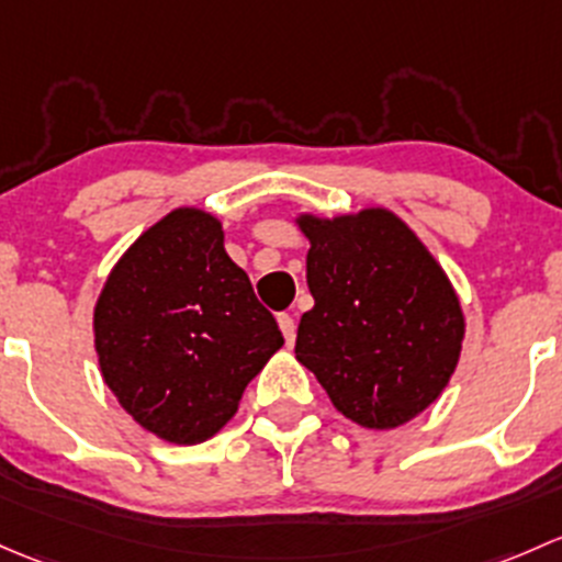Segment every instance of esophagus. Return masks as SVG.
<instances>
[{
	"label": "esophagus",
	"instance_id": "esophagus-1",
	"mask_svg": "<svg viewBox=\"0 0 562 562\" xmlns=\"http://www.w3.org/2000/svg\"><path fill=\"white\" fill-rule=\"evenodd\" d=\"M279 327H281V333H283V338H286V344L292 346L294 344V319L289 314H279Z\"/></svg>",
	"mask_w": 562,
	"mask_h": 562
}]
</instances>
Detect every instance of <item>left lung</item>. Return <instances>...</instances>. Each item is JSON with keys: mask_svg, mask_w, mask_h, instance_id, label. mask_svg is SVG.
<instances>
[{"mask_svg": "<svg viewBox=\"0 0 562 562\" xmlns=\"http://www.w3.org/2000/svg\"><path fill=\"white\" fill-rule=\"evenodd\" d=\"M311 243L314 308L297 327L300 366L333 406L370 430L406 425L438 401L460 360L465 319L441 265L386 207L297 216Z\"/></svg>", "mask_w": 562, "mask_h": 562, "instance_id": "8db88e82", "label": "left lung"}]
</instances>
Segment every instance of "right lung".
<instances>
[{
	"label": "right lung",
	"instance_id": "add662e5",
	"mask_svg": "<svg viewBox=\"0 0 562 562\" xmlns=\"http://www.w3.org/2000/svg\"><path fill=\"white\" fill-rule=\"evenodd\" d=\"M283 346L273 314L224 251L222 222L176 207L110 270L94 305L102 379L126 414L181 447L235 416L243 390Z\"/></svg>",
	"mask_w": 562,
	"mask_h": 562
}]
</instances>
